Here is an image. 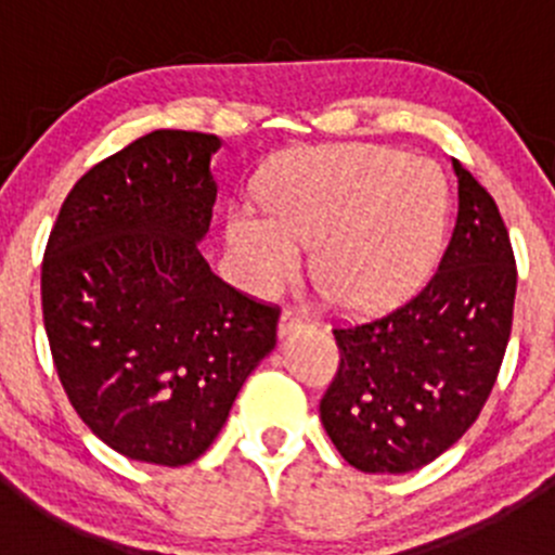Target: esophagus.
Here are the masks:
<instances>
[{
  "label": "esophagus",
  "mask_w": 555,
  "mask_h": 555,
  "mask_svg": "<svg viewBox=\"0 0 555 555\" xmlns=\"http://www.w3.org/2000/svg\"><path fill=\"white\" fill-rule=\"evenodd\" d=\"M309 322H311V319L304 317L300 311L287 309L282 313V317H279V338H287V335H293V333H298V330L309 327Z\"/></svg>",
  "instance_id": "34e87169"
}]
</instances>
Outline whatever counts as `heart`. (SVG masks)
Returning a JSON list of instances; mask_svg holds the SVG:
<instances>
[{
  "mask_svg": "<svg viewBox=\"0 0 555 555\" xmlns=\"http://www.w3.org/2000/svg\"><path fill=\"white\" fill-rule=\"evenodd\" d=\"M257 206L225 215V244L257 293H276L300 271L338 309L365 311L411 293L433 262L446 217L435 166L376 144H327L284 155Z\"/></svg>",
  "mask_w": 555,
  "mask_h": 555,
  "instance_id": "heart-1",
  "label": "heart"
}]
</instances>
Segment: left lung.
<instances>
[{
  "mask_svg": "<svg viewBox=\"0 0 555 555\" xmlns=\"http://www.w3.org/2000/svg\"><path fill=\"white\" fill-rule=\"evenodd\" d=\"M456 222L438 271L400 309L333 330L338 376L319 402L333 446L362 473H413L478 418L513 324L516 260L494 198L451 158Z\"/></svg>",
  "mask_w": 555,
  "mask_h": 555,
  "instance_id": "1",
  "label": "left lung"
}]
</instances>
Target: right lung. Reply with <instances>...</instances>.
Returning a JSON list of instances; mask_svg holds the SVG:
<instances>
[{"mask_svg":"<svg viewBox=\"0 0 555 555\" xmlns=\"http://www.w3.org/2000/svg\"><path fill=\"white\" fill-rule=\"evenodd\" d=\"M220 147L215 133L171 128L137 139L69 190L44 249L61 384L88 429L137 462H195L276 346L279 311L201 255Z\"/></svg>","mask_w":555,"mask_h":555,"instance_id":"1","label":"right lung"}]
</instances>
